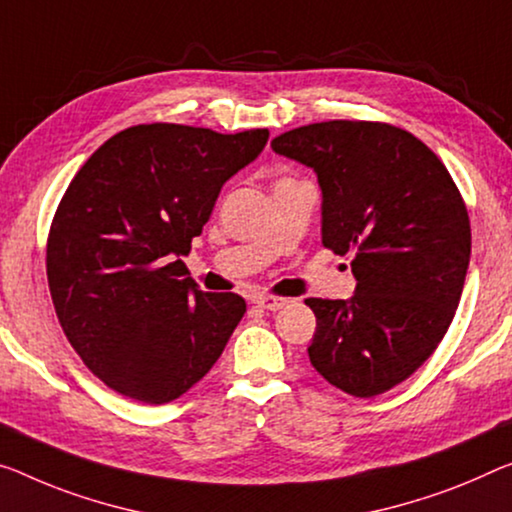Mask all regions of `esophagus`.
<instances>
[{"mask_svg": "<svg viewBox=\"0 0 512 512\" xmlns=\"http://www.w3.org/2000/svg\"><path fill=\"white\" fill-rule=\"evenodd\" d=\"M254 304L261 306V309H265V311H279L288 304V300H286V297H279V295H258Z\"/></svg>", "mask_w": 512, "mask_h": 512, "instance_id": "1", "label": "esophagus"}]
</instances>
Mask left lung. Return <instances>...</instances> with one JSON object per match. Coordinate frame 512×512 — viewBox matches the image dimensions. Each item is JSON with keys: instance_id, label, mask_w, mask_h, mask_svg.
Returning a JSON list of instances; mask_svg holds the SVG:
<instances>
[{"instance_id": "8db88e82", "label": "left lung", "mask_w": 512, "mask_h": 512, "mask_svg": "<svg viewBox=\"0 0 512 512\" xmlns=\"http://www.w3.org/2000/svg\"><path fill=\"white\" fill-rule=\"evenodd\" d=\"M322 190V245L352 254L350 300H304L316 313L309 359L329 384L373 398L437 350L465 286L471 226L442 160L389 123L325 121L274 137Z\"/></svg>"}]
</instances>
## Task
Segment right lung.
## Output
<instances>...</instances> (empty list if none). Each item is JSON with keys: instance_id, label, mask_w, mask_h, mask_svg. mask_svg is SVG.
I'll return each mask as SVG.
<instances>
[{"instance_id": "add662e5", "label": "right lung", "mask_w": 512, "mask_h": 512, "mask_svg": "<svg viewBox=\"0 0 512 512\" xmlns=\"http://www.w3.org/2000/svg\"><path fill=\"white\" fill-rule=\"evenodd\" d=\"M267 137L132 125L70 180L47 235V283L70 345L109 389L171 403L224 352L247 304L196 288L180 256Z\"/></svg>"}]
</instances>
